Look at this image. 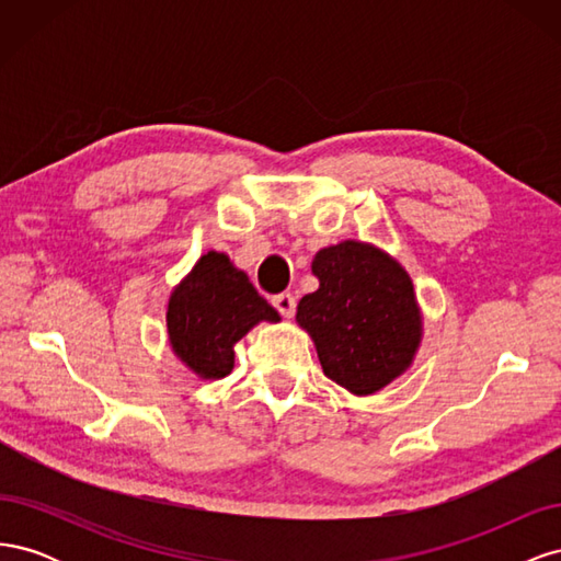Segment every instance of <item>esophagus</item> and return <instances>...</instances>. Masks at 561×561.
Segmentation results:
<instances>
[{
  "mask_svg": "<svg viewBox=\"0 0 561 561\" xmlns=\"http://www.w3.org/2000/svg\"><path fill=\"white\" fill-rule=\"evenodd\" d=\"M271 304H274L276 311H278L283 318H293V316H295V309H297V299H295V295H290V293H280V295H276L274 299H271Z\"/></svg>",
  "mask_w": 561,
  "mask_h": 561,
  "instance_id": "34e87169",
  "label": "esophagus"
}]
</instances>
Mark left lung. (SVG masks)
Instances as JSON below:
<instances>
[{"mask_svg": "<svg viewBox=\"0 0 561 561\" xmlns=\"http://www.w3.org/2000/svg\"><path fill=\"white\" fill-rule=\"evenodd\" d=\"M320 280L297 322L313 339L325 377L355 396L377 393L412 365L421 313L407 271L375 245L344 241L313 257Z\"/></svg>", "mask_w": 561, "mask_h": 561, "instance_id": "obj_1", "label": "left lung"}]
</instances>
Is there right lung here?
Masks as SVG:
<instances>
[{"instance_id": "1", "label": "right lung", "mask_w": 561, "mask_h": 561, "mask_svg": "<svg viewBox=\"0 0 561 561\" xmlns=\"http://www.w3.org/2000/svg\"><path fill=\"white\" fill-rule=\"evenodd\" d=\"M165 320L178 358L201 379H222L233 369L236 342L280 316L227 254L208 252L173 290Z\"/></svg>"}]
</instances>
